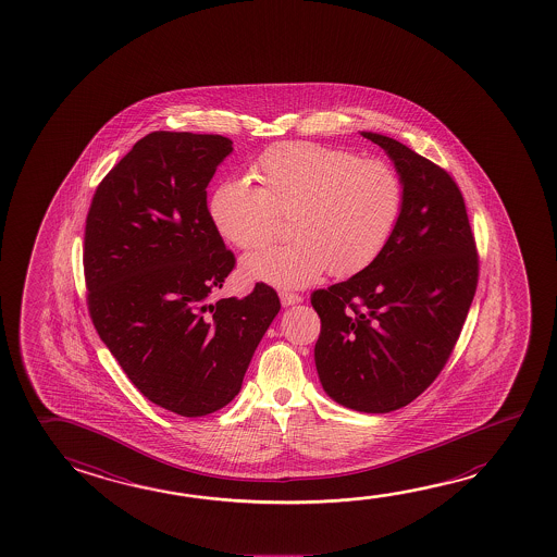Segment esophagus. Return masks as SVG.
I'll return each instance as SVG.
<instances>
[{
	"instance_id": "obj_1",
	"label": "esophagus",
	"mask_w": 557,
	"mask_h": 557,
	"mask_svg": "<svg viewBox=\"0 0 557 557\" xmlns=\"http://www.w3.org/2000/svg\"><path fill=\"white\" fill-rule=\"evenodd\" d=\"M301 301L302 297L299 293L282 292V302L285 307H289V305H297V302Z\"/></svg>"
}]
</instances>
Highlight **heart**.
I'll return each instance as SVG.
<instances>
[{
  "label": "heart",
  "mask_w": 557,
  "mask_h": 557,
  "mask_svg": "<svg viewBox=\"0 0 557 557\" xmlns=\"http://www.w3.org/2000/svg\"><path fill=\"white\" fill-rule=\"evenodd\" d=\"M260 186L226 180L209 197L219 236L245 252L268 245L287 216L292 240L246 258L243 274L302 287L322 272L348 277L373 264L399 225L405 184L381 158L317 143H283L252 164Z\"/></svg>",
  "instance_id": "obj_1"
}]
</instances>
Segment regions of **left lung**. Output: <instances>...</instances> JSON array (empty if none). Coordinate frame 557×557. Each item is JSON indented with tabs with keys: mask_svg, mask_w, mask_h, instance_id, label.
<instances>
[{
	"mask_svg": "<svg viewBox=\"0 0 557 557\" xmlns=\"http://www.w3.org/2000/svg\"><path fill=\"white\" fill-rule=\"evenodd\" d=\"M361 135L395 162L405 206L373 264L311 293L321 317L314 363L336 403L389 412L444 370L478 289L479 255L454 177L399 140Z\"/></svg>",
	"mask_w": 557,
	"mask_h": 557,
	"instance_id": "1",
	"label": "left lung"
}]
</instances>
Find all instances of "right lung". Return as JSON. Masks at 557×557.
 <instances>
[{
  "instance_id": "right-lung-1",
  "label": "right lung",
  "mask_w": 557,
  "mask_h": 557,
  "mask_svg": "<svg viewBox=\"0 0 557 557\" xmlns=\"http://www.w3.org/2000/svg\"><path fill=\"white\" fill-rule=\"evenodd\" d=\"M233 150L221 135L154 131L109 170L84 233L89 317L148 400L203 417L235 399L282 302L256 283L211 301L236 258L209 219L207 186Z\"/></svg>"
}]
</instances>
